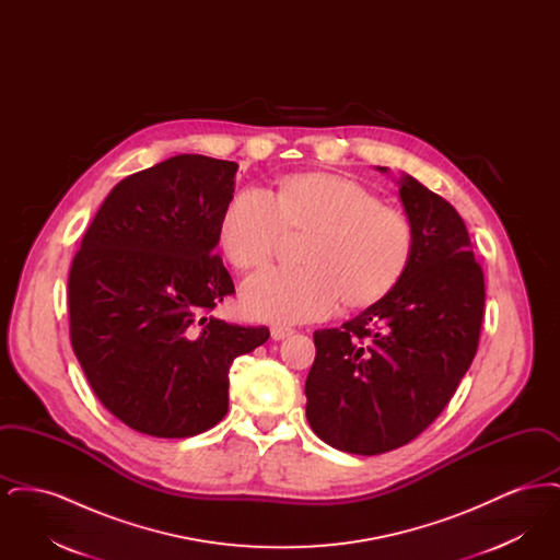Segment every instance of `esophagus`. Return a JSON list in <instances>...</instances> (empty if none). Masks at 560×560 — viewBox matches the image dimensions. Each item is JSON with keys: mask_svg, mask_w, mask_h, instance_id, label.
I'll use <instances>...</instances> for the list:
<instances>
[{"mask_svg": "<svg viewBox=\"0 0 560 560\" xmlns=\"http://www.w3.org/2000/svg\"><path fill=\"white\" fill-rule=\"evenodd\" d=\"M292 334L293 329H290V327H281V325H275V327L270 329L272 340H285V338H290Z\"/></svg>", "mask_w": 560, "mask_h": 560, "instance_id": "34e87169", "label": "esophagus"}]
</instances>
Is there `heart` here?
<instances>
[{"mask_svg":"<svg viewBox=\"0 0 560 560\" xmlns=\"http://www.w3.org/2000/svg\"><path fill=\"white\" fill-rule=\"evenodd\" d=\"M283 233H308L302 268H270L243 283L252 319L290 325L327 317L338 302L368 308L399 288L416 256V226L372 188L331 172L283 176L270 192L241 188L218 218L222 256L240 270L262 267Z\"/></svg>","mask_w":560,"mask_h":560,"instance_id":"1","label":"heart"}]
</instances>
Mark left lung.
<instances>
[{"label": "left lung", "instance_id": "left-lung-1", "mask_svg": "<svg viewBox=\"0 0 560 560\" xmlns=\"http://www.w3.org/2000/svg\"><path fill=\"white\" fill-rule=\"evenodd\" d=\"M397 185L418 237L411 268L382 302L315 331L304 386L315 434L357 455L393 452L427 430L479 347L485 279L462 215L409 174Z\"/></svg>", "mask_w": 560, "mask_h": 560}]
</instances>
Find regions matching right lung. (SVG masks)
<instances>
[{
    "label": "right lung",
    "instance_id": "obj_1",
    "mask_svg": "<svg viewBox=\"0 0 560 560\" xmlns=\"http://www.w3.org/2000/svg\"><path fill=\"white\" fill-rule=\"evenodd\" d=\"M237 167L176 155L124 178L73 258V352L101 402L142 434L185 439L218 424L231 363L270 336L210 315L235 293L213 249Z\"/></svg>",
    "mask_w": 560,
    "mask_h": 560
}]
</instances>
